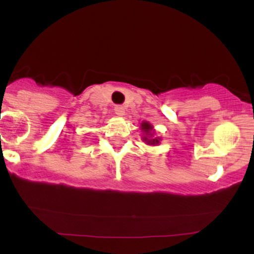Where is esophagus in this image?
<instances>
[{"label":"esophagus","instance_id":"1","mask_svg":"<svg viewBox=\"0 0 254 254\" xmlns=\"http://www.w3.org/2000/svg\"><path fill=\"white\" fill-rule=\"evenodd\" d=\"M115 112L117 116H124L125 109L123 106H121V105H117V106L115 107Z\"/></svg>","mask_w":254,"mask_h":254}]
</instances>
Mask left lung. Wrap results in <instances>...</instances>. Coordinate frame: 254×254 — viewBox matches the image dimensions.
<instances>
[{
	"instance_id": "left-lung-1",
	"label": "left lung",
	"mask_w": 254,
	"mask_h": 254,
	"mask_svg": "<svg viewBox=\"0 0 254 254\" xmlns=\"http://www.w3.org/2000/svg\"><path fill=\"white\" fill-rule=\"evenodd\" d=\"M141 130L145 133V136L142 138L145 143L150 145H156L160 143V137H154V138L151 137L153 136V133H151V131H153V127H151V124L148 123V122H143V123L141 124Z\"/></svg>"
}]
</instances>
